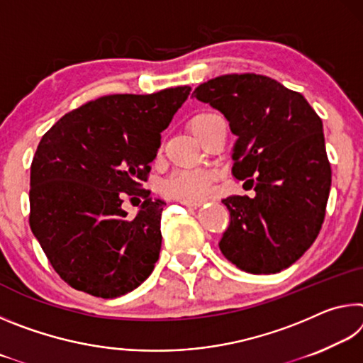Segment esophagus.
<instances>
[{
    "label": "esophagus",
    "mask_w": 363,
    "mask_h": 363,
    "mask_svg": "<svg viewBox=\"0 0 363 363\" xmlns=\"http://www.w3.org/2000/svg\"><path fill=\"white\" fill-rule=\"evenodd\" d=\"M179 201L182 205L190 206V208H196V206L201 205V201H196V200H179Z\"/></svg>",
    "instance_id": "obj_1"
}]
</instances>
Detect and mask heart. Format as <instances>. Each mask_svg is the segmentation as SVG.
I'll return each mask as SVG.
<instances>
[{
    "mask_svg": "<svg viewBox=\"0 0 363 363\" xmlns=\"http://www.w3.org/2000/svg\"><path fill=\"white\" fill-rule=\"evenodd\" d=\"M218 116L219 115L211 112L195 115L189 123L190 131L194 133V136H196L208 123L218 118ZM214 181H216V176H214V173L210 169H177L163 182L162 192L167 195L168 199L201 201L211 194Z\"/></svg>",
    "mask_w": 363,
    "mask_h": 363,
    "instance_id": "obj_1",
    "label": "heart"
}]
</instances>
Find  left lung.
I'll return each mask as SVG.
<instances>
[{"label": "left lung", "mask_w": 363, "mask_h": 363, "mask_svg": "<svg viewBox=\"0 0 363 363\" xmlns=\"http://www.w3.org/2000/svg\"><path fill=\"white\" fill-rule=\"evenodd\" d=\"M237 136L232 174L256 195L223 200L230 224L223 255L250 274H275L303 256L322 229L331 187L320 116L303 94L256 73H232L196 86Z\"/></svg>", "instance_id": "1"}]
</instances>
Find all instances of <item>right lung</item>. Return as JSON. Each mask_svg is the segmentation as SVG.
<instances>
[{"label": "right lung", "mask_w": 363, "mask_h": 363, "mask_svg": "<svg viewBox=\"0 0 363 363\" xmlns=\"http://www.w3.org/2000/svg\"><path fill=\"white\" fill-rule=\"evenodd\" d=\"M189 86L153 94H110L65 113L35 152L30 229L60 279L97 298H116L152 274L162 248V200L143 189L162 131ZM126 196L145 200L133 220Z\"/></svg>", "instance_id": "add662e5"}]
</instances>
